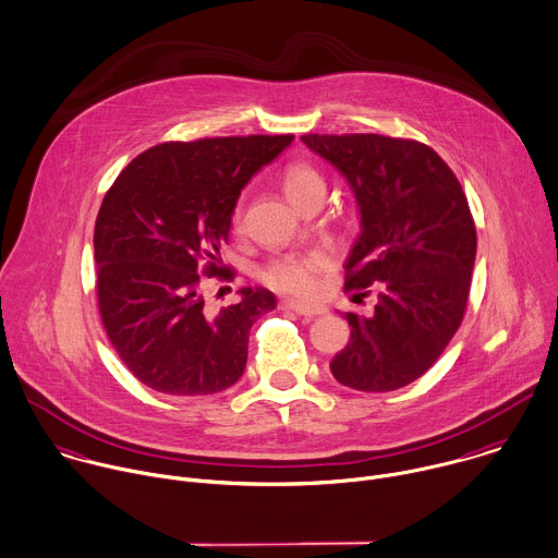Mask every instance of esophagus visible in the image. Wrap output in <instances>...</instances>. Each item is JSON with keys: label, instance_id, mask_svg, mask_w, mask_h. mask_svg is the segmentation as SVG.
<instances>
[{"label": "esophagus", "instance_id": "obj_1", "mask_svg": "<svg viewBox=\"0 0 558 558\" xmlns=\"http://www.w3.org/2000/svg\"><path fill=\"white\" fill-rule=\"evenodd\" d=\"M280 308L282 311H293L295 315H302V317H319V315L326 313L322 306H308V304H302V302H295V300L280 302Z\"/></svg>", "mask_w": 558, "mask_h": 558}]
</instances>
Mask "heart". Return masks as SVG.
Masks as SVG:
<instances>
[{
	"instance_id": "obj_1",
	"label": "heart",
	"mask_w": 558,
	"mask_h": 558,
	"mask_svg": "<svg viewBox=\"0 0 558 558\" xmlns=\"http://www.w3.org/2000/svg\"><path fill=\"white\" fill-rule=\"evenodd\" d=\"M282 186L287 197L298 204L302 197L317 189H326L322 173L311 167L308 162H293L287 167L282 175ZM234 226L241 221V210L236 208L232 215ZM330 265V256L324 250H311V252H289L271 258L263 269H260V280L287 295H298V298H311L317 291L319 284V274Z\"/></svg>"
}]
</instances>
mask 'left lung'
<instances>
[{"mask_svg":"<svg viewBox=\"0 0 558 558\" xmlns=\"http://www.w3.org/2000/svg\"><path fill=\"white\" fill-rule=\"evenodd\" d=\"M335 165L361 210V236L345 263V291L378 304L348 313L350 343L332 376L356 391H396L424 376L457 335L470 298L476 226L446 160L413 138L304 134Z\"/></svg>","mask_w":558,"mask_h":558,"instance_id":"obj_1","label":"left lung"}]
</instances>
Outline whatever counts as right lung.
I'll return each instance as SVG.
<instances>
[{
	"label": "right lung",
	"mask_w": 558,
	"mask_h": 558,
	"mask_svg": "<svg viewBox=\"0 0 558 558\" xmlns=\"http://www.w3.org/2000/svg\"><path fill=\"white\" fill-rule=\"evenodd\" d=\"M293 134L167 141L138 154L104 195L95 221L97 304L104 330L136 380L167 396L232 387L254 322L276 308L267 289L210 311L204 276L219 265L241 189Z\"/></svg>",
	"instance_id": "right-lung-1"
}]
</instances>
